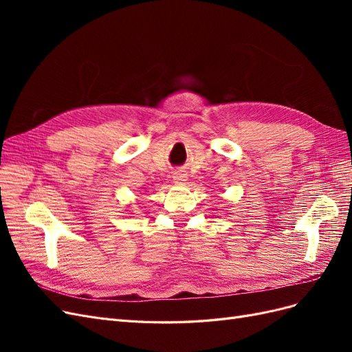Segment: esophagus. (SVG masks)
I'll return each instance as SVG.
<instances>
[{"label":"esophagus","mask_w":352,"mask_h":352,"mask_svg":"<svg viewBox=\"0 0 352 352\" xmlns=\"http://www.w3.org/2000/svg\"><path fill=\"white\" fill-rule=\"evenodd\" d=\"M173 180H175L176 184H184L185 180H186V176L182 175V173H176V175L173 176Z\"/></svg>","instance_id":"1"}]
</instances>
